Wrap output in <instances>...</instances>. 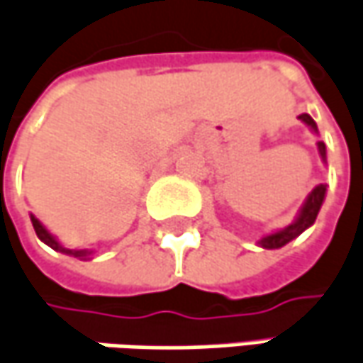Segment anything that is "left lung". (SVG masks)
Here are the masks:
<instances>
[{
    "mask_svg": "<svg viewBox=\"0 0 363 363\" xmlns=\"http://www.w3.org/2000/svg\"><path fill=\"white\" fill-rule=\"evenodd\" d=\"M301 119L307 123L308 128H313V130L317 132V125H315V121H313V118H311L308 113H303ZM319 152H321V156L325 158L323 142H319ZM323 199H325V184H319V186H315V189H313V193L308 195L307 203L303 205V211H301V215H298V219H296L292 225L282 229V231H276V233H272V235H266V238L260 242L262 247H268V250L282 247L284 244H289L291 240H294L296 235H301L308 225H313V223H315L317 213H319V209H321Z\"/></svg>",
    "mask_w": 363,
    "mask_h": 363,
    "instance_id": "left-lung-1",
    "label": "left lung"
}]
</instances>
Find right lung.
Listing matches in <instances>:
<instances>
[{
	"label": "right lung",
	"mask_w": 363,
	"mask_h": 363,
	"mask_svg": "<svg viewBox=\"0 0 363 363\" xmlns=\"http://www.w3.org/2000/svg\"><path fill=\"white\" fill-rule=\"evenodd\" d=\"M32 225H34V231H36V235H38L42 242H46V244L50 245V247H55V250H58V252H65V254H72L74 258H85V256H89V252H72V250H65L62 245H58V242H56L55 238L44 229V225L40 223L38 219L32 215Z\"/></svg>",
	"instance_id": "1"
}]
</instances>
